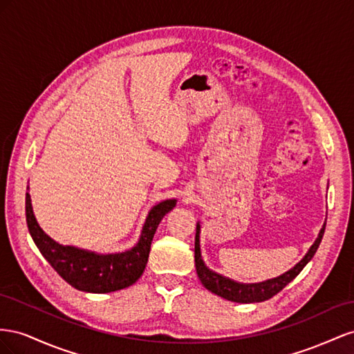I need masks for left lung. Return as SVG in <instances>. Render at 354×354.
<instances>
[{"label":"left lung","instance_id":"left-lung-1","mask_svg":"<svg viewBox=\"0 0 354 354\" xmlns=\"http://www.w3.org/2000/svg\"><path fill=\"white\" fill-rule=\"evenodd\" d=\"M325 227L326 222L323 224V227L319 231V236L315 240L308 249L307 254L304 255L299 262L288 270L283 274H280L277 277H272L264 281H258V283H241V281H236L230 277H225L219 274V272L210 270L203 261V257H201V250H200V231L201 225L200 222H197V228H196V243H194V258H196V270H197V276L207 290H210L212 294H215L221 298L233 301V302H240V304H250V302H261L270 299L271 297H274L276 294L283 289L288 283H290L294 280L301 270L304 268L311 258L315 257L316 250L320 245L322 237L325 234Z\"/></svg>","mask_w":354,"mask_h":354}]
</instances>
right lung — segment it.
<instances>
[{
  "label": "right lung",
  "mask_w": 354,
  "mask_h": 354,
  "mask_svg": "<svg viewBox=\"0 0 354 354\" xmlns=\"http://www.w3.org/2000/svg\"><path fill=\"white\" fill-rule=\"evenodd\" d=\"M175 206L176 198H169L151 207L133 248L115 254H97L95 250L57 243L39 227L29 193L25 198L28 230L38 250L66 283L90 294H108L129 288L142 276L157 227Z\"/></svg>",
  "instance_id": "add662e5"
}]
</instances>
